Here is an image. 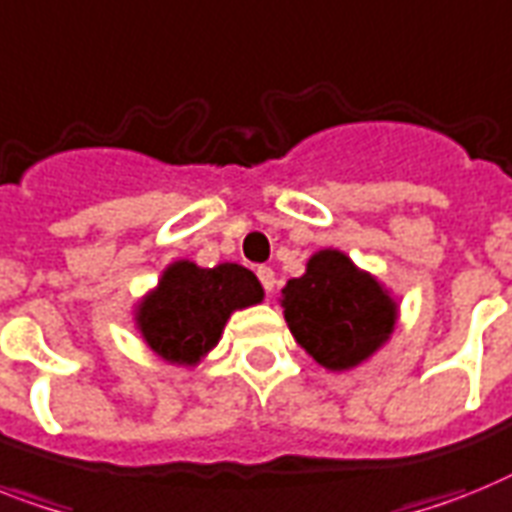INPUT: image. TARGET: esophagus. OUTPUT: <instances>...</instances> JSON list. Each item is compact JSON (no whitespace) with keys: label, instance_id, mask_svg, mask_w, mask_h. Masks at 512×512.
<instances>
[{"label":"esophagus","instance_id":"1","mask_svg":"<svg viewBox=\"0 0 512 512\" xmlns=\"http://www.w3.org/2000/svg\"><path fill=\"white\" fill-rule=\"evenodd\" d=\"M257 278L263 281L265 292H273V289H276V273H273V268H268V265H260V268H257Z\"/></svg>","mask_w":512,"mask_h":512}]
</instances>
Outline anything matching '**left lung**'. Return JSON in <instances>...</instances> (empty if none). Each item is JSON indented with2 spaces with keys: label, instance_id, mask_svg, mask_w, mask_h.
<instances>
[{
  "label": "left lung",
  "instance_id": "8db88e82",
  "mask_svg": "<svg viewBox=\"0 0 512 512\" xmlns=\"http://www.w3.org/2000/svg\"><path fill=\"white\" fill-rule=\"evenodd\" d=\"M294 342L326 371H352L392 339L400 302L342 249L310 255L305 273L278 297Z\"/></svg>",
  "mask_w": 512,
  "mask_h": 512
}]
</instances>
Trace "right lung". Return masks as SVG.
<instances>
[{
    "label": "right lung",
    "mask_w": 512,
    "mask_h": 512,
    "mask_svg": "<svg viewBox=\"0 0 512 512\" xmlns=\"http://www.w3.org/2000/svg\"><path fill=\"white\" fill-rule=\"evenodd\" d=\"M263 284L239 263L202 268L176 260L162 270L134 305V326L141 342L176 368H197L223 336L236 310L260 305Z\"/></svg>",
    "instance_id": "1"
}]
</instances>
